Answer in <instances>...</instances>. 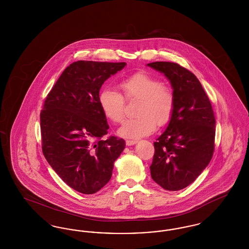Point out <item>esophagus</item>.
Segmentation results:
<instances>
[{"instance_id": "esophagus-1", "label": "esophagus", "mask_w": 249, "mask_h": 249, "mask_svg": "<svg viewBox=\"0 0 249 249\" xmlns=\"http://www.w3.org/2000/svg\"><path fill=\"white\" fill-rule=\"evenodd\" d=\"M134 143H136L135 140H127V141H126V144H127V145H132V144H134Z\"/></svg>"}]
</instances>
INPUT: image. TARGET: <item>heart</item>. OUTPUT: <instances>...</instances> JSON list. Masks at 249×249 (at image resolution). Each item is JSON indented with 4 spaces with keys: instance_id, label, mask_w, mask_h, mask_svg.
<instances>
[{
    "instance_id": "heart-1",
    "label": "heart",
    "mask_w": 249,
    "mask_h": 249,
    "mask_svg": "<svg viewBox=\"0 0 249 249\" xmlns=\"http://www.w3.org/2000/svg\"><path fill=\"white\" fill-rule=\"evenodd\" d=\"M119 87L127 100H140L136 107L138 117L126 119L119 134L127 138L148 135L158 126H164L172 119L175 94L171 88L146 71H138L124 78ZM125 99L118 90L106 88L99 95V105L107 119L114 123L122 121L125 114Z\"/></svg>"
}]
</instances>
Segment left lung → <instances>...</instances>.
<instances>
[{
  "label": "left lung",
  "mask_w": 249,
  "mask_h": 249,
  "mask_svg": "<svg viewBox=\"0 0 249 249\" xmlns=\"http://www.w3.org/2000/svg\"><path fill=\"white\" fill-rule=\"evenodd\" d=\"M147 66L164 73L176 99L172 119L154 142L151 178L164 190H183L212 160L215 134L212 105L198 78L188 69L168 61Z\"/></svg>",
  "instance_id": "left-lung-1"
}]
</instances>
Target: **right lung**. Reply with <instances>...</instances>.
Here are the masks:
<instances>
[{
  "label": "right lung",
  "instance_id": "right-lung-1",
  "mask_svg": "<svg viewBox=\"0 0 249 249\" xmlns=\"http://www.w3.org/2000/svg\"><path fill=\"white\" fill-rule=\"evenodd\" d=\"M126 62H72L48 93L40 114L43 154L69 187L93 194L112 177L125 148L116 136L102 139L109 126L99 105L102 85Z\"/></svg>",
  "mask_w": 249,
  "mask_h": 249
}]
</instances>
